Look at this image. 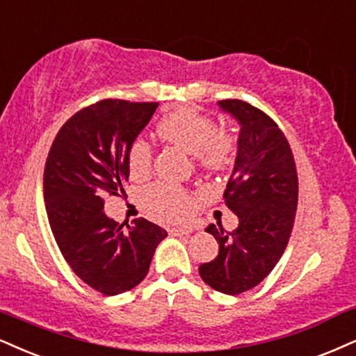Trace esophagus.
Returning a JSON list of instances; mask_svg holds the SVG:
<instances>
[{
  "instance_id": "esophagus-1",
  "label": "esophagus",
  "mask_w": 356,
  "mask_h": 356,
  "mask_svg": "<svg viewBox=\"0 0 356 356\" xmlns=\"http://www.w3.org/2000/svg\"><path fill=\"white\" fill-rule=\"evenodd\" d=\"M193 232V227L190 226H183V227H171L170 234L171 236H188Z\"/></svg>"
}]
</instances>
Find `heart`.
Listing matches in <instances>:
<instances>
[{
  "mask_svg": "<svg viewBox=\"0 0 356 356\" xmlns=\"http://www.w3.org/2000/svg\"><path fill=\"white\" fill-rule=\"evenodd\" d=\"M156 134L163 142L173 145L186 155L196 156L204 170H222L231 163L234 143L226 135L216 134V125L209 117L193 111L177 108L161 118ZM152 170V150L147 142L137 140L129 152L130 177L145 178ZM143 206L147 211L163 221H178L190 209V200L177 186L155 185L145 190Z\"/></svg>",
  "mask_w": 356,
  "mask_h": 356,
  "instance_id": "heart-1",
  "label": "heart"
}]
</instances>
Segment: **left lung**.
<instances>
[{
    "label": "left lung",
    "mask_w": 356,
    "mask_h": 356,
    "mask_svg": "<svg viewBox=\"0 0 356 356\" xmlns=\"http://www.w3.org/2000/svg\"><path fill=\"white\" fill-rule=\"evenodd\" d=\"M218 107L239 125L238 152L225 191L226 206L239 219L234 231L209 225L219 254L200 266L214 291L238 296L261 284L274 269L291 238L297 209L296 161L274 120L243 100Z\"/></svg>",
    "instance_id": "1"
}]
</instances>
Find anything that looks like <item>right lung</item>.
I'll return each instance as SVG.
<instances>
[{"instance_id": "obj_1", "label": "right lung", "mask_w": 356, "mask_h": 356, "mask_svg": "<svg viewBox=\"0 0 356 356\" xmlns=\"http://www.w3.org/2000/svg\"><path fill=\"white\" fill-rule=\"evenodd\" d=\"M156 107L111 99L82 108L63 125L47 155L44 201L52 234L77 277L104 296L142 282L168 236L143 218L124 229L104 211L105 198L129 181L130 147Z\"/></svg>"}]
</instances>
